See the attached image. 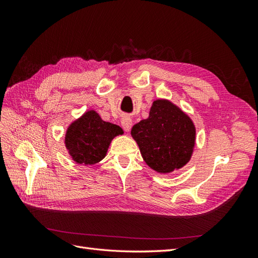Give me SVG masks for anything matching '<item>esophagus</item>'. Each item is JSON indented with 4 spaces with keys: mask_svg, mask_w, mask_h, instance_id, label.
<instances>
[{
    "mask_svg": "<svg viewBox=\"0 0 258 258\" xmlns=\"http://www.w3.org/2000/svg\"><path fill=\"white\" fill-rule=\"evenodd\" d=\"M121 126L124 131H129L131 129L132 119L130 118V117H123V118L121 119Z\"/></svg>",
    "mask_w": 258,
    "mask_h": 258,
    "instance_id": "esophagus-1",
    "label": "esophagus"
}]
</instances>
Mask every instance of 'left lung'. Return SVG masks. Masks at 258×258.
Wrapping results in <instances>:
<instances>
[{"instance_id":"8db88e82","label":"left lung","mask_w":258,"mask_h":258,"mask_svg":"<svg viewBox=\"0 0 258 258\" xmlns=\"http://www.w3.org/2000/svg\"><path fill=\"white\" fill-rule=\"evenodd\" d=\"M146 165L170 173L189 161L196 140L191 119L168 100H156L148 118L131 129Z\"/></svg>"}]
</instances>
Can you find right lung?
<instances>
[{
  "label": "right lung",
  "mask_w": 258,
  "mask_h": 258,
  "mask_svg": "<svg viewBox=\"0 0 258 258\" xmlns=\"http://www.w3.org/2000/svg\"><path fill=\"white\" fill-rule=\"evenodd\" d=\"M121 134L119 126L102 120L95 111H88L70 124L64 142L75 162L95 165L105 157L112 140Z\"/></svg>",
  "instance_id": "obj_1"
}]
</instances>
